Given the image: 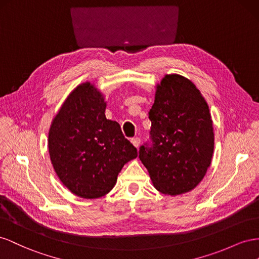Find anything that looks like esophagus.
<instances>
[{"label":"esophagus","instance_id":"34e87169","mask_svg":"<svg viewBox=\"0 0 259 259\" xmlns=\"http://www.w3.org/2000/svg\"><path fill=\"white\" fill-rule=\"evenodd\" d=\"M131 142L136 147H139L140 144H141V140H140V138H134V139H131Z\"/></svg>","mask_w":259,"mask_h":259}]
</instances>
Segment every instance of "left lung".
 <instances>
[{
  "mask_svg": "<svg viewBox=\"0 0 259 259\" xmlns=\"http://www.w3.org/2000/svg\"><path fill=\"white\" fill-rule=\"evenodd\" d=\"M151 142L139 158L161 193L178 195L202 181L213 152L212 121L207 103L193 82L166 75L157 85L149 112Z\"/></svg>",
  "mask_w": 259,
  "mask_h": 259,
  "instance_id": "8db88e82",
  "label": "left lung"
}]
</instances>
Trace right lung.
I'll use <instances>...</instances> for the list:
<instances>
[{
    "label": "right lung",
    "instance_id": "right-lung-1",
    "mask_svg": "<svg viewBox=\"0 0 259 259\" xmlns=\"http://www.w3.org/2000/svg\"><path fill=\"white\" fill-rule=\"evenodd\" d=\"M106 103L90 82L64 102L49 132L52 165L64 186L83 198L107 194L125 162L138 156L119 123L106 119Z\"/></svg>",
    "mask_w": 259,
    "mask_h": 259
}]
</instances>
